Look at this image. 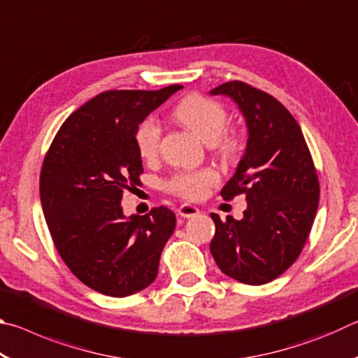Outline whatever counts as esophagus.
<instances>
[{
	"mask_svg": "<svg viewBox=\"0 0 358 358\" xmlns=\"http://www.w3.org/2000/svg\"><path fill=\"white\" fill-rule=\"evenodd\" d=\"M178 215H180L181 217H192V216H197V215H199V208L194 207V205H189V203H183V205H180Z\"/></svg>",
	"mask_w": 358,
	"mask_h": 358,
	"instance_id": "1",
	"label": "esophagus"
}]
</instances>
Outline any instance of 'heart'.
<instances>
[{"mask_svg":"<svg viewBox=\"0 0 358 358\" xmlns=\"http://www.w3.org/2000/svg\"><path fill=\"white\" fill-rule=\"evenodd\" d=\"M175 118L202 142L211 145L220 156L232 157L237 151V141L224 134L227 128L226 108L217 104L216 101L201 94L187 96L175 108ZM136 143L143 159L156 157V155L159 153L161 143L159 123L153 118L143 121L137 129ZM215 181V172L205 169V171L177 175L169 183V187L177 196L187 199V201H199L205 196V192Z\"/></svg>","mask_w":358,"mask_h":358,"instance_id":"b5f03b06","label":"heart"}]
</instances>
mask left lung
I'll list each match as a JSON object with an SVG mask.
<instances>
[{
  "label": "left lung",
  "mask_w": 358,
  "mask_h": 358,
  "mask_svg": "<svg viewBox=\"0 0 358 358\" xmlns=\"http://www.w3.org/2000/svg\"><path fill=\"white\" fill-rule=\"evenodd\" d=\"M227 96L243 115L245 153L221 194H245L241 220L211 213L210 251L224 275L260 286L284 273L301 252L319 205V181L299 123L280 101L234 80L210 92Z\"/></svg>",
  "instance_id": "1"
}]
</instances>
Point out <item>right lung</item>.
Listing matches in <instances>:
<instances>
[{"instance_id":"right-lung-1","label":"right lung","mask_w":358,"mask_h":358,"mask_svg":"<svg viewBox=\"0 0 358 358\" xmlns=\"http://www.w3.org/2000/svg\"><path fill=\"white\" fill-rule=\"evenodd\" d=\"M183 87L112 90L64 121L41 171V203L59 256L96 292L128 296L156 280L175 215L157 207L124 216V189L143 172L138 124Z\"/></svg>"}]
</instances>
